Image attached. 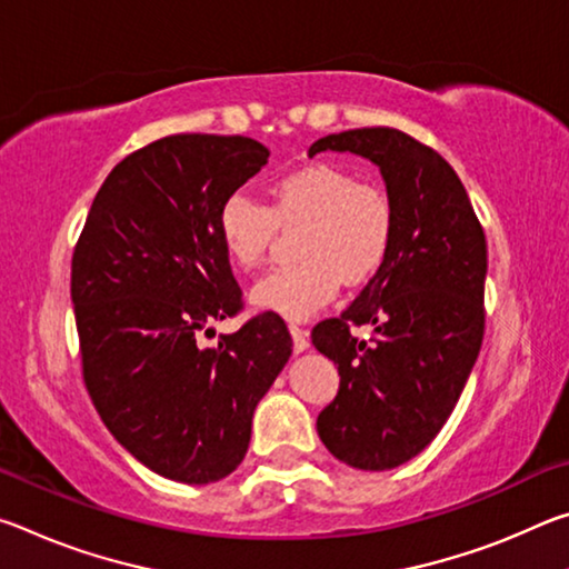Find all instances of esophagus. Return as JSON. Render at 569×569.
I'll list each match as a JSON object with an SVG mask.
<instances>
[{
    "label": "esophagus",
    "instance_id": "obj_1",
    "mask_svg": "<svg viewBox=\"0 0 569 569\" xmlns=\"http://www.w3.org/2000/svg\"><path fill=\"white\" fill-rule=\"evenodd\" d=\"M288 331H291V336H293V351H296V353L306 351V349H308V331L301 329V326H298V323L288 326Z\"/></svg>",
    "mask_w": 569,
    "mask_h": 569
}]
</instances>
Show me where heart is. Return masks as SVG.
Here are the masks:
<instances>
[{"label": "heart", "instance_id": "heart-1", "mask_svg": "<svg viewBox=\"0 0 569 569\" xmlns=\"http://www.w3.org/2000/svg\"><path fill=\"white\" fill-rule=\"evenodd\" d=\"M296 256L253 286L250 298L283 319L303 321L339 293L341 281L363 283L381 271L397 236V208L377 182H361L333 162L286 172L271 203L233 192L218 208L216 228L230 263L250 271L263 261L278 226L301 223Z\"/></svg>", "mask_w": 569, "mask_h": 569}]
</instances>
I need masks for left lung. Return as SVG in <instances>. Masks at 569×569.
I'll return each instance as SVG.
<instances>
[{"instance_id": "obj_1", "label": "left lung", "mask_w": 569, "mask_h": 569, "mask_svg": "<svg viewBox=\"0 0 569 569\" xmlns=\"http://www.w3.org/2000/svg\"><path fill=\"white\" fill-rule=\"evenodd\" d=\"M377 162L397 208L381 271L313 346L339 366V393L316 429L336 459L383 471L417 457L455 411L485 339L487 238L455 168L397 128H359L316 140ZM371 325L369 345L352 329Z\"/></svg>"}]
</instances>
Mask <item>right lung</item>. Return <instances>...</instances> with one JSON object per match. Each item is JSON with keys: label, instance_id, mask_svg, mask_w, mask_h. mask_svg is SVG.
Segmentation results:
<instances>
[{"label": "right lung", "instance_id": "right-lung-1", "mask_svg": "<svg viewBox=\"0 0 569 569\" xmlns=\"http://www.w3.org/2000/svg\"><path fill=\"white\" fill-rule=\"evenodd\" d=\"M268 162L243 134H168L102 182L72 253L82 379L104 427L160 477L208 485L243 461L250 421L291 356L276 313L218 346L210 323L238 316L216 218Z\"/></svg>", "mask_w": 569, "mask_h": 569}]
</instances>
